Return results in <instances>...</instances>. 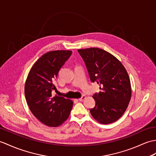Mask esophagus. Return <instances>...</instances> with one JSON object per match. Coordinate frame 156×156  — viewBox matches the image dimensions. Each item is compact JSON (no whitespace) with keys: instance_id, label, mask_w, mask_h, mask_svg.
<instances>
[{"instance_id":"esophagus-1","label":"esophagus","mask_w":156,"mask_h":156,"mask_svg":"<svg viewBox=\"0 0 156 156\" xmlns=\"http://www.w3.org/2000/svg\"><path fill=\"white\" fill-rule=\"evenodd\" d=\"M85 98H86V96H82L81 98H80L78 99V100L79 101H83Z\"/></svg>"}]
</instances>
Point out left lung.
Returning a JSON list of instances; mask_svg holds the SVG:
<instances>
[{"label":"left lung","instance_id":"8db88e82","mask_svg":"<svg viewBox=\"0 0 156 156\" xmlns=\"http://www.w3.org/2000/svg\"><path fill=\"white\" fill-rule=\"evenodd\" d=\"M84 60L90 80L101 87L92 96L96 102L90 114L102 124L113 123L127 109L132 96L130 80L125 67L119 60L98 48L78 50Z\"/></svg>","mask_w":156,"mask_h":156}]
</instances>
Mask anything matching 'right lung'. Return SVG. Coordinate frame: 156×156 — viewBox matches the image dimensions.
<instances>
[{
	"label": "right lung",
	"mask_w": 156,
	"mask_h": 156,
	"mask_svg": "<svg viewBox=\"0 0 156 156\" xmlns=\"http://www.w3.org/2000/svg\"><path fill=\"white\" fill-rule=\"evenodd\" d=\"M71 54V50H54L43 54L31 68L25 82V98L31 112L50 127L62 124L73 106L72 100L52 94L56 89L53 82Z\"/></svg>",
	"instance_id": "1"
}]
</instances>
